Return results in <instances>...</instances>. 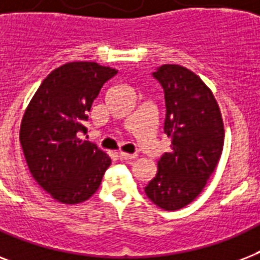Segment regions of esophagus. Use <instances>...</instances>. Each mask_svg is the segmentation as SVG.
Listing matches in <instances>:
<instances>
[{"label": "esophagus", "instance_id": "34e87169", "mask_svg": "<svg viewBox=\"0 0 260 260\" xmlns=\"http://www.w3.org/2000/svg\"><path fill=\"white\" fill-rule=\"evenodd\" d=\"M138 156L136 154H126V152H120L118 154V158L121 159V160H132Z\"/></svg>", "mask_w": 260, "mask_h": 260}]
</instances>
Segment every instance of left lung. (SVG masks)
Instances as JSON below:
<instances>
[{
	"mask_svg": "<svg viewBox=\"0 0 260 260\" xmlns=\"http://www.w3.org/2000/svg\"><path fill=\"white\" fill-rule=\"evenodd\" d=\"M165 90V134L171 150L158 160V171L144 187L165 210L189 205L205 187L221 158L224 122L213 93L193 71L163 64L155 71Z\"/></svg>",
	"mask_w": 260,
	"mask_h": 260,
	"instance_id": "left-lung-1",
	"label": "left lung"
}]
</instances>
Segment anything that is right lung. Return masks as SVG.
Masks as SVG:
<instances>
[{
  "label": "right lung",
  "mask_w": 260,
  "mask_h": 260,
  "mask_svg": "<svg viewBox=\"0 0 260 260\" xmlns=\"http://www.w3.org/2000/svg\"><path fill=\"white\" fill-rule=\"evenodd\" d=\"M117 71L95 62L62 64L42 82L26 106L20 143L32 177L62 204L89 200L101 185L110 158L78 138L102 86Z\"/></svg>",
  "instance_id": "right-lung-1"
}]
</instances>
